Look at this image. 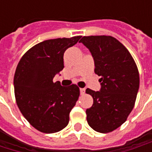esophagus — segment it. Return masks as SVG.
<instances>
[{
    "label": "esophagus",
    "instance_id": "1",
    "mask_svg": "<svg viewBox=\"0 0 152 152\" xmlns=\"http://www.w3.org/2000/svg\"><path fill=\"white\" fill-rule=\"evenodd\" d=\"M85 92H86V89H83V88L80 89V94H81V95H83V94H85Z\"/></svg>",
    "mask_w": 152,
    "mask_h": 152
}]
</instances>
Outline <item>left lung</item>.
Returning <instances> with one entry per match:
<instances>
[{"label":"left lung","instance_id":"obj_1","mask_svg":"<svg viewBox=\"0 0 152 152\" xmlns=\"http://www.w3.org/2000/svg\"><path fill=\"white\" fill-rule=\"evenodd\" d=\"M89 50L94 72L101 76V89L94 91V103L86 110L87 122L94 130L109 133L125 122L134 108L139 89L136 63L125 47L110 36L83 37L79 41Z\"/></svg>","mask_w":152,"mask_h":152}]
</instances>
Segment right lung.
I'll return each instance as SVG.
<instances>
[{
	"label": "right lung",
	"instance_id": "1",
	"mask_svg": "<svg viewBox=\"0 0 152 152\" xmlns=\"http://www.w3.org/2000/svg\"><path fill=\"white\" fill-rule=\"evenodd\" d=\"M80 37L42 41L28 50L17 66L14 78L17 105L25 119L42 133H56L68 124L80 89L75 85L63 87L53 79L64 67V52Z\"/></svg>",
	"mask_w": 152,
	"mask_h": 152
}]
</instances>
